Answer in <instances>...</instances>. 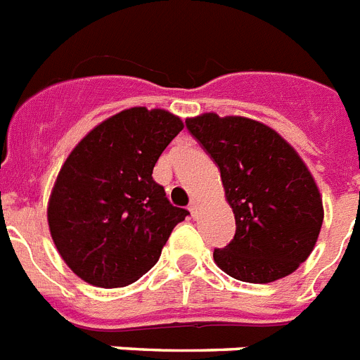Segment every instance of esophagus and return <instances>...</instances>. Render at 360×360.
<instances>
[{
	"instance_id": "obj_1",
	"label": "esophagus",
	"mask_w": 360,
	"mask_h": 360,
	"mask_svg": "<svg viewBox=\"0 0 360 360\" xmlns=\"http://www.w3.org/2000/svg\"><path fill=\"white\" fill-rule=\"evenodd\" d=\"M189 211H191L193 214H195L196 211H198V200H195V198H193L191 204H189Z\"/></svg>"
}]
</instances>
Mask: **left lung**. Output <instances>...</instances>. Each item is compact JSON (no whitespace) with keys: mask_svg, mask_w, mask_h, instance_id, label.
<instances>
[{"mask_svg":"<svg viewBox=\"0 0 360 360\" xmlns=\"http://www.w3.org/2000/svg\"><path fill=\"white\" fill-rule=\"evenodd\" d=\"M186 127L220 169L235 213L233 240L213 253L218 268L251 284L293 273L315 248L324 218L300 156L268 125L242 116L207 112Z\"/></svg>","mask_w":360,"mask_h":360,"instance_id":"left-lung-1","label":"left lung"}]
</instances>
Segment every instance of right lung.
Segmentation results:
<instances>
[{"instance_id":"obj_1","label":"right lung","mask_w":360,"mask_h":360,"mask_svg":"<svg viewBox=\"0 0 360 360\" xmlns=\"http://www.w3.org/2000/svg\"><path fill=\"white\" fill-rule=\"evenodd\" d=\"M182 129L167 110L133 107L92 129L65 160L49 200V227L82 281L120 288L158 262L189 214L153 180L160 155Z\"/></svg>"}]
</instances>
